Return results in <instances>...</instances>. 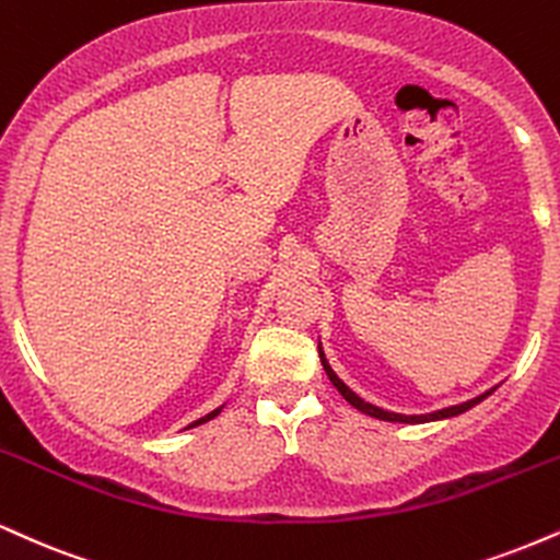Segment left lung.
<instances>
[{
	"instance_id": "8db88e82",
	"label": "left lung",
	"mask_w": 560,
	"mask_h": 560,
	"mask_svg": "<svg viewBox=\"0 0 560 560\" xmlns=\"http://www.w3.org/2000/svg\"><path fill=\"white\" fill-rule=\"evenodd\" d=\"M320 362H323V370H326L328 381H331L334 386L339 388V394L345 396V399L352 404L354 409H360V412H365L370 417H378V420H386V422H430V420H443V417H456V415L467 412V409H472L475 404H480L482 399H488V396L493 394V388H490V390H485V394L475 396V399H469V401H464V404H456V407L438 409V412H430V415H396V412H386V409H381V407H373V404H368L365 399H360V396H357L354 390L349 388L347 383L334 373L331 365H328V362H326V357H323V352H320Z\"/></svg>"
}]
</instances>
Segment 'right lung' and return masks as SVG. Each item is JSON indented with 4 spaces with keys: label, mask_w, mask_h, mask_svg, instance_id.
I'll return each instance as SVG.
<instances>
[{
    "label": "right lung",
    "mask_w": 560,
    "mask_h": 560,
    "mask_svg": "<svg viewBox=\"0 0 560 560\" xmlns=\"http://www.w3.org/2000/svg\"><path fill=\"white\" fill-rule=\"evenodd\" d=\"M221 409H224V407H219V409H213V412H211V415H206V417H200V420H195V422H192V425H187V428H195V425H203V422H208V420H213V417H215V415H219V412H221Z\"/></svg>",
    "instance_id": "1"
}]
</instances>
